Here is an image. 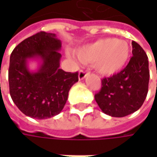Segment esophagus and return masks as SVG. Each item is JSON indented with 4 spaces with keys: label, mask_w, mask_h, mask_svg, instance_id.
I'll return each mask as SVG.
<instances>
[{
    "label": "esophagus",
    "mask_w": 157,
    "mask_h": 157,
    "mask_svg": "<svg viewBox=\"0 0 157 157\" xmlns=\"http://www.w3.org/2000/svg\"><path fill=\"white\" fill-rule=\"evenodd\" d=\"M86 76H87V73H86V71H80L79 73H78V79H79V80H82V79H84Z\"/></svg>",
    "instance_id": "34e87169"
}]
</instances>
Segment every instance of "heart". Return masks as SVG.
Masks as SVG:
<instances>
[{"mask_svg":"<svg viewBox=\"0 0 157 157\" xmlns=\"http://www.w3.org/2000/svg\"><path fill=\"white\" fill-rule=\"evenodd\" d=\"M75 54L79 61L93 63L95 71L104 76H112L123 69L130 57V47L127 41L101 38L77 49ZM68 57H73L68 54Z\"/></svg>","mask_w":157,"mask_h":157,"instance_id":"obj_1","label":"heart"}]
</instances>
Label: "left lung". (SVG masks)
<instances>
[{
	"instance_id": "8db88e82",
	"label": "left lung",
	"mask_w": 157,
	"mask_h": 157,
	"mask_svg": "<svg viewBox=\"0 0 157 157\" xmlns=\"http://www.w3.org/2000/svg\"><path fill=\"white\" fill-rule=\"evenodd\" d=\"M133 57L121 72L102 79V87L94 95L101 111L112 117H124L137 111L147 97L149 81L147 54L132 42Z\"/></svg>"
}]
</instances>
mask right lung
I'll return each instance as SVG.
<instances>
[{"instance_id":"add662e5","label":"right lung","mask_w":157,"mask_h":157,"mask_svg":"<svg viewBox=\"0 0 157 157\" xmlns=\"http://www.w3.org/2000/svg\"><path fill=\"white\" fill-rule=\"evenodd\" d=\"M62 43L56 34L39 32L23 40L10 55L9 93L15 105L25 115L44 120L63 110L71 87L78 81V72L60 69ZM36 61V71L29 69Z\"/></svg>"}]
</instances>
